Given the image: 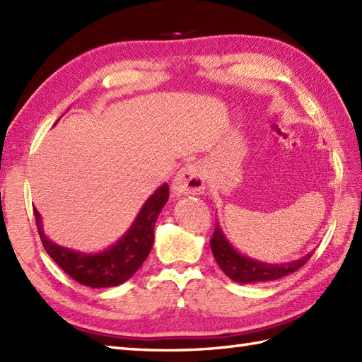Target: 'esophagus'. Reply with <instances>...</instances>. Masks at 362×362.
I'll list each match as a JSON object with an SVG mask.
<instances>
[{"label": "esophagus", "instance_id": "obj_1", "mask_svg": "<svg viewBox=\"0 0 362 362\" xmlns=\"http://www.w3.org/2000/svg\"><path fill=\"white\" fill-rule=\"evenodd\" d=\"M173 193L180 194H202L205 189V175L204 169L199 163H189L183 166L174 177Z\"/></svg>", "mask_w": 362, "mask_h": 362}]
</instances>
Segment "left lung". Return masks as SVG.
I'll use <instances>...</instances> for the list:
<instances>
[{"label": "left lung", "mask_w": 362, "mask_h": 362, "mask_svg": "<svg viewBox=\"0 0 362 362\" xmlns=\"http://www.w3.org/2000/svg\"><path fill=\"white\" fill-rule=\"evenodd\" d=\"M210 245H211L214 259H216V263L219 264L222 271H224V274L228 276V279H232L236 283H244V284L279 280L284 275L296 272L297 269L302 267L313 255L310 252L300 259L289 261V263H283V264L261 263L258 259L244 257L243 253L238 252L233 245L228 243L218 222H216V227H214V233L211 236Z\"/></svg>", "instance_id": "1"}]
</instances>
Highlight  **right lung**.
Returning <instances> with one entry per match:
<instances>
[{
  "mask_svg": "<svg viewBox=\"0 0 362 362\" xmlns=\"http://www.w3.org/2000/svg\"><path fill=\"white\" fill-rule=\"evenodd\" d=\"M168 197L169 188L163 183L144 202L127 232L109 249L96 253L78 252L52 243L43 232L42 216L37 209H34V216L46 253L73 280L90 288H112L127 281L148 258L153 244V227Z\"/></svg>",
  "mask_w": 362,
  "mask_h": 362,
  "instance_id": "right-lung-1",
  "label": "right lung"
}]
</instances>
